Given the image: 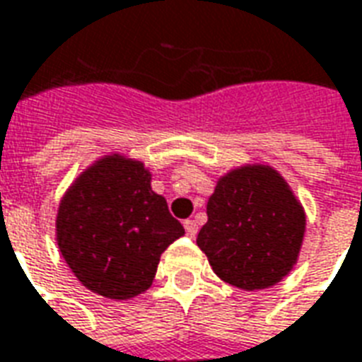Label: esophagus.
Returning <instances> with one entry per match:
<instances>
[{
  "instance_id": "34e87169",
  "label": "esophagus",
  "mask_w": 362,
  "mask_h": 362,
  "mask_svg": "<svg viewBox=\"0 0 362 362\" xmlns=\"http://www.w3.org/2000/svg\"><path fill=\"white\" fill-rule=\"evenodd\" d=\"M183 226H185V231H187V235L197 237V233H199V226H197V221H194V220H185Z\"/></svg>"
}]
</instances>
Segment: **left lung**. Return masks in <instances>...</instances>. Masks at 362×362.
<instances>
[{"instance_id":"8db88e82","label":"left lung","mask_w":362,"mask_h":362,"mask_svg":"<svg viewBox=\"0 0 362 362\" xmlns=\"http://www.w3.org/2000/svg\"><path fill=\"white\" fill-rule=\"evenodd\" d=\"M208 221L197 245L223 281L266 289L297 260L305 212L272 168H241L220 179L208 200Z\"/></svg>"}]
</instances>
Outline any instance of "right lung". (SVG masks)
I'll use <instances>...</instances> for the list:
<instances>
[{
  "label": "right lung",
  "instance_id": "obj_1",
  "mask_svg": "<svg viewBox=\"0 0 362 362\" xmlns=\"http://www.w3.org/2000/svg\"><path fill=\"white\" fill-rule=\"evenodd\" d=\"M141 162L100 160L76 179L57 214V245L78 281L110 299L146 291L160 255L183 235Z\"/></svg>",
  "mask_w": 362,
  "mask_h": 362
}]
</instances>
